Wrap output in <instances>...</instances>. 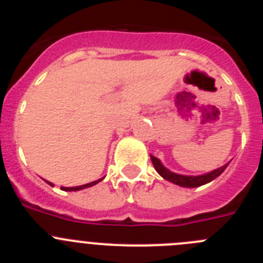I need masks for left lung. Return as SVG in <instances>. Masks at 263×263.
Wrapping results in <instances>:
<instances>
[{
    "instance_id": "1",
    "label": "left lung",
    "mask_w": 263,
    "mask_h": 263,
    "mask_svg": "<svg viewBox=\"0 0 263 263\" xmlns=\"http://www.w3.org/2000/svg\"><path fill=\"white\" fill-rule=\"evenodd\" d=\"M152 158V162H153V166L154 168L157 170V173L159 174L160 176L168 182L174 183L176 185H180V187H185V188H195V187H200V185L206 184V183L212 182L213 179H216L217 176L221 175L224 173V170L227 168L228 164L231 163V162H228L225 163L224 166L218 167V168L213 170V171H210V173L203 174V175H182V174H176L173 173V171H170L168 168L163 166V163L160 162L158 158L153 157L150 155Z\"/></svg>"
}]
</instances>
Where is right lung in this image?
Segmentation results:
<instances>
[{
    "instance_id": "right-lung-1",
    "label": "right lung",
    "mask_w": 263,
    "mask_h": 263,
    "mask_svg": "<svg viewBox=\"0 0 263 263\" xmlns=\"http://www.w3.org/2000/svg\"><path fill=\"white\" fill-rule=\"evenodd\" d=\"M104 179V178H103ZM103 179H99V180H95V182H90V183H87V184H83V185H78V187H62V190L63 191H80V190H84V188H88V187H92V185H95V184H97V183L99 182H101V180H103ZM46 182H47V180H46ZM48 184L50 185H52L53 187V184L51 182H47Z\"/></svg>"
}]
</instances>
